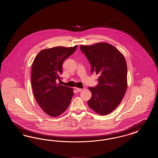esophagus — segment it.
<instances>
[{
    "mask_svg": "<svg viewBox=\"0 0 158 158\" xmlns=\"http://www.w3.org/2000/svg\"><path fill=\"white\" fill-rule=\"evenodd\" d=\"M76 90L77 92H81L82 90V89L81 88H76Z\"/></svg>",
    "mask_w": 158,
    "mask_h": 158,
    "instance_id": "esophagus-1",
    "label": "esophagus"
}]
</instances>
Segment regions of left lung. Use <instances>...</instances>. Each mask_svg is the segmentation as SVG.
<instances>
[{
	"mask_svg": "<svg viewBox=\"0 0 158 158\" xmlns=\"http://www.w3.org/2000/svg\"><path fill=\"white\" fill-rule=\"evenodd\" d=\"M80 49L90 63L92 73L99 75L98 85L89 88L92 97L88 104L95 112L107 115L120 104L127 90L125 58L115 47L105 43L81 45Z\"/></svg>",
	"mask_w": 158,
	"mask_h": 158,
	"instance_id": "obj_1",
	"label": "left lung"
}]
</instances>
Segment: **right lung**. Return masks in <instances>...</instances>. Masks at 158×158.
I'll return each mask as SVG.
<instances>
[{"label": "right lung", "instance_id": "1", "mask_svg": "<svg viewBox=\"0 0 158 158\" xmlns=\"http://www.w3.org/2000/svg\"><path fill=\"white\" fill-rule=\"evenodd\" d=\"M73 47H56L38 53L31 69V85L38 105L52 117L61 114L70 104L73 89L57 83L61 81L64 61L75 52Z\"/></svg>", "mask_w": 158, "mask_h": 158}]
</instances>
